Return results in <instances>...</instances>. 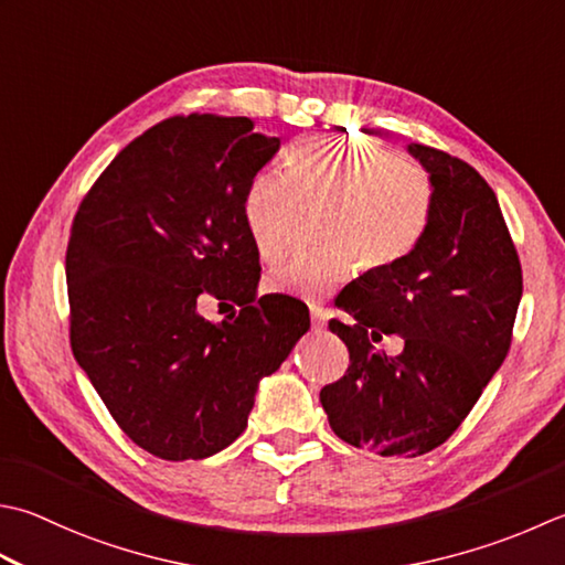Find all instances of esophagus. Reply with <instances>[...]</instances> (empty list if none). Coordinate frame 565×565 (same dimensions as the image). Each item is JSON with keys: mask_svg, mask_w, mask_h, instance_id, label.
I'll list each match as a JSON object with an SVG mask.
<instances>
[{"mask_svg": "<svg viewBox=\"0 0 565 565\" xmlns=\"http://www.w3.org/2000/svg\"><path fill=\"white\" fill-rule=\"evenodd\" d=\"M326 311H323V306H311V323H313V328L316 330H320L326 326Z\"/></svg>", "mask_w": 565, "mask_h": 565, "instance_id": "obj_1", "label": "esophagus"}]
</instances>
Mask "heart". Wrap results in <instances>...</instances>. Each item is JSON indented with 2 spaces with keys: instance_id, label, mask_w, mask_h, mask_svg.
I'll return each instance as SVG.
<instances>
[{
  "instance_id": "heart-1",
  "label": "heart",
  "mask_w": 565,
  "mask_h": 565,
  "mask_svg": "<svg viewBox=\"0 0 565 565\" xmlns=\"http://www.w3.org/2000/svg\"><path fill=\"white\" fill-rule=\"evenodd\" d=\"M286 173L262 171L247 185L242 215L252 247L276 264L294 242L301 210L326 207L320 247L267 276L274 294L320 298L355 269L404 262L428 230L436 188L430 173L372 139L313 137L286 153Z\"/></svg>"
}]
</instances>
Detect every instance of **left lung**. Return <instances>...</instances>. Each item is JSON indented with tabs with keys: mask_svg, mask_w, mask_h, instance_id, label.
Here are the masks:
<instances>
[{
	"mask_svg": "<svg viewBox=\"0 0 565 565\" xmlns=\"http://www.w3.org/2000/svg\"><path fill=\"white\" fill-rule=\"evenodd\" d=\"M436 188L426 235L404 262L352 281L340 303L352 320H330L350 364L320 390L330 428L380 456L416 458L438 448L512 345L522 264L488 181L458 157L412 143ZM399 334L390 359L376 348Z\"/></svg>",
	"mask_w": 565,
	"mask_h": 565,
	"instance_id": "left-lung-1",
	"label": "left lung"
}]
</instances>
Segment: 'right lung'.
<instances>
[{
	"instance_id": "1",
	"label": "right lung",
	"mask_w": 565,
	"mask_h": 565,
	"mask_svg": "<svg viewBox=\"0 0 565 565\" xmlns=\"http://www.w3.org/2000/svg\"><path fill=\"white\" fill-rule=\"evenodd\" d=\"M279 139L249 117L175 115L129 141L71 225V348L117 426L151 456L201 460L247 428L262 377L311 320L291 296H262L242 215ZM205 295L241 313L215 327Z\"/></svg>"
}]
</instances>
